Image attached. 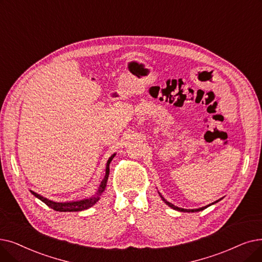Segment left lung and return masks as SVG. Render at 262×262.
Segmentation results:
<instances>
[{
  "mask_svg": "<svg viewBox=\"0 0 262 262\" xmlns=\"http://www.w3.org/2000/svg\"><path fill=\"white\" fill-rule=\"evenodd\" d=\"M162 199L168 204V206L170 207V208H172V209H174V210H178V211H181V212H199V211H201V210H203V209H206V208H208L209 206H207V207H204V208H200V209H196V210H186V209H181V208H178V207H176V206H173L172 203H170V202H168V201H166L163 197H162ZM215 202H217V201H215ZM215 202H213V203H215ZM211 206V204H210Z\"/></svg>",
  "mask_w": 262,
  "mask_h": 262,
  "instance_id": "left-lung-1",
  "label": "left lung"
}]
</instances>
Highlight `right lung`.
<instances>
[{
    "label": "right lung",
    "instance_id": "add662e5",
    "mask_svg": "<svg viewBox=\"0 0 262 262\" xmlns=\"http://www.w3.org/2000/svg\"><path fill=\"white\" fill-rule=\"evenodd\" d=\"M115 157V154H113L107 162V166H106V174L103 179V181H101L100 183V187H99V190L97 191V194L95 196H93L92 198L90 199H84V200H80V201H73V202H64V203H61V202H53L51 200H48L47 198H43L41 197L40 195L36 194V192H34L31 190L32 194L37 197L39 200H41L43 203H46L47 206L51 209H53L54 211H59V212H77V211H82V210H86L89 208H91L93 206V204H95L98 199H99V196L101 192L104 191L105 187H106V184H107V180H108V176H109V165H110V162L112 161V158Z\"/></svg>",
    "mask_w": 262,
    "mask_h": 262
}]
</instances>
